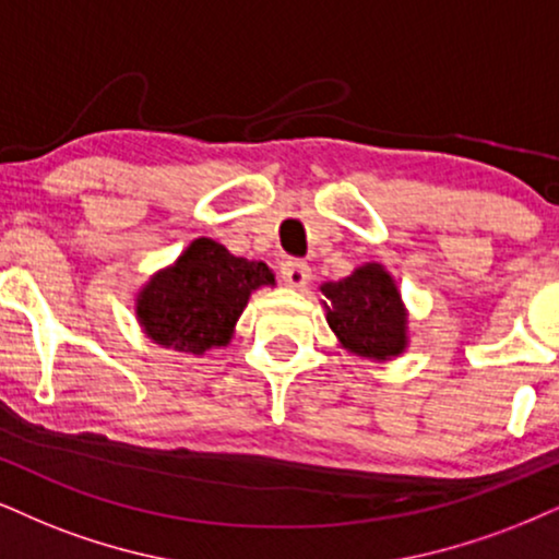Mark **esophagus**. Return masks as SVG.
Wrapping results in <instances>:
<instances>
[{
  "instance_id": "34e87169",
  "label": "esophagus",
  "mask_w": 559,
  "mask_h": 559,
  "mask_svg": "<svg viewBox=\"0 0 559 559\" xmlns=\"http://www.w3.org/2000/svg\"><path fill=\"white\" fill-rule=\"evenodd\" d=\"M280 277L290 287H306L311 280V266L300 259H285L280 264Z\"/></svg>"
}]
</instances>
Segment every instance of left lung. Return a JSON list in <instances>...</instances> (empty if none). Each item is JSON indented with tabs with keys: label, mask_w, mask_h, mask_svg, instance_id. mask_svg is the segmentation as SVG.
Masks as SVG:
<instances>
[{
	"label": "left lung",
	"mask_w": 559,
	"mask_h": 559,
	"mask_svg": "<svg viewBox=\"0 0 559 559\" xmlns=\"http://www.w3.org/2000/svg\"><path fill=\"white\" fill-rule=\"evenodd\" d=\"M326 321L349 353L389 360L406 347V313L399 290L381 264H365L349 277L326 282Z\"/></svg>",
	"instance_id": "left-lung-1"
}]
</instances>
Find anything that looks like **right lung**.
Segmentation results:
<instances>
[{"mask_svg":"<svg viewBox=\"0 0 559 559\" xmlns=\"http://www.w3.org/2000/svg\"><path fill=\"white\" fill-rule=\"evenodd\" d=\"M274 285L264 261L233 257L212 238H197L174 266L147 282L136 316L144 334L178 353L204 355L225 347L257 287Z\"/></svg>","mask_w":559,"mask_h":559,"instance_id":"add662e5","label":"right lung"}]
</instances>
